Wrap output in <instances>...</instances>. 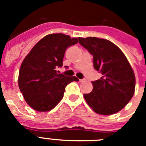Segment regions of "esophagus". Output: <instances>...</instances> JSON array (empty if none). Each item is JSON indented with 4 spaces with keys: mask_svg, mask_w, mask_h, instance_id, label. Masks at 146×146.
Masks as SVG:
<instances>
[{
    "mask_svg": "<svg viewBox=\"0 0 146 146\" xmlns=\"http://www.w3.org/2000/svg\"><path fill=\"white\" fill-rule=\"evenodd\" d=\"M79 81L80 82H85V81H86V80H85V79H80Z\"/></svg>",
    "mask_w": 146,
    "mask_h": 146,
    "instance_id": "obj_1",
    "label": "esophagus"
}]
</instances>
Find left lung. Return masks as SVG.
I'll return each mask as SVG.
<instances>
[{
    "label": "left lung",
    "mask_w": 146,
    "mask_h": 146,
    "mask_svg": "<svg viewBox=\"0 0 146 146\" xmlns=\"http://www.w3.org/2000/svg\"><path fill=\"white\" fill-rule=\"evenodd\" d=\"M79 43L94 56V66L102 74L85 94L86 102L96 113L112 115L123 109L133 96L135 75L123 52L109 40L79 37Z\"/></svg>",
    "instance_id": "8db88e82"
}]
</instances>
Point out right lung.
Returning a JSON list of instances; mask_svg holds the SVG:
<instances>
[{
	"label": "right lung",
	"instance_id": "add662e5",
	"mask_svg": "<svg viewBox=\"0 0 146 146\" xmlns=\"http://www.w3.org/2000/svg\"><path fill=\"white\" fill-rule=\"evenodd\" d=\"M78 42L64 33H51L38 41L20 66L18 86L27 104L38 112L53 109L64 97L65 88L77 77L58 74L65 51Z\"/></svg>",
	"mask_w": 146,
	"mask_h": 146
}]
</instances>
